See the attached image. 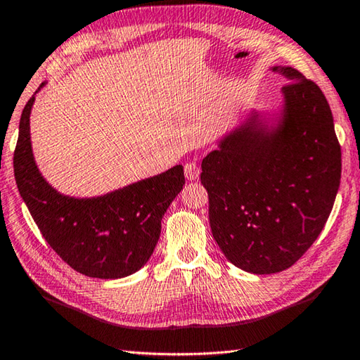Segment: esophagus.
I'll return each mask as SVG.
<instances>
[{"label": "esophagus", "mask_w": 360, "mask_h": 360, "mask_svg": "<svg viewBox=\"0 0 360 360\" xmlns=\"http://www.w3.org/2000/svg\"><path fill=\"white\" fill-rule=\"evenodd\" d=\"M184 174H186V178L191 179V181L197 179L198 174H200V167L195 162H187L184 165Z\"/></svg>", "instance_id": "obj_1"}]
</instances>
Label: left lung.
<instances>
[{
    "mask_svg": "<svg viewBox=\"0 0 360 360\" xmlns=\"http://www.w3.org/2000/svg\"><path fill=\"white\" fill-rule=\"evenodd\" d=\"M284 84L283 120H251L202 162L210 224L225 257L254 275L295 264L324 229L341 178V148L322 90L295 68Z\"/></svg>",
    "mask_w": 360,
    "mask_h": 360,
    "instance_id": "left-lung-1",
    "label": "left lung"
}]
</instances>
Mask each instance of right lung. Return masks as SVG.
<instances>
[{"instance_id": "obj_1", "label": "right lung", "mask_w": 360, "mask_h": 360, "mask_svg": "<svg viewBox=\"0 0 360 360\" xmlns=\"http://www.w3.org/2000/svg\"><path fill=\"white\" fill-rule=\"evenodd\" d=\"M33 101L34 96L22 111L14 174L44 240L85 276L117 279L138 271L154 252L162 216L184 186L182 165L103 197H66L47 184L34 163L30 141Z\"/></svg>"}]
</instances>
